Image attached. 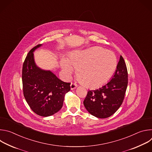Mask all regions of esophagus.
<instances>
[{
	"label": "esophagus",
	"mask_w": 152,
	"mask_h": 152,
	"mask_svg": "<svg viewBox=\"0 0 152 152\" xmlns=\"http://www.w3.org/2000/svg\"><path fill=\"white\" fill-rule=\"evenodd\" d=\"M77 87V85L75 83H71L70 85V88L71 90H75Z\"/></svg>",
	"instance_id": "34e87169"
}]
</instances>
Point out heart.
I'll list each match as a JSON object with an SVG mask.
<instances>
[{
  "label": "heart",
  "mask_w": 152,
  "mask_h": 152,
  "mask_svg": "<svg viewBox=\"0 0 152 152\" xmlns=\"http://www.w3.org/2000/svg\"><path fill=\"white\" fill-rule=\"evenodd\" d=\"M62 71L67 77L77 70L79 80L87 87H97L107 82L113 75L117 67V58L113 52L99 47L75 51L69 60L61 61Z\"/></svg>",
  "instance_id": "b5f03b06"
}]
</instances>
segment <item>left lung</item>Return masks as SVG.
<instances>
[{
  "mask_svg": "<svg viewBox=\"0 0 152 152\" xmlns=\"http://www.w3.org/2000/svg\"><path fill=\"white\" fill-rule=\"evenodd\" d=\"M126 65L122 56L114 75L102 87L89 90L84 101L86 110L93 116L105 118L113 115L121 105L127 86Z\"/></svg>",
  "mask_w": 152,
  "mask_h": 152,
  "instance_id": "1",
  "label": "left lung"
}]
</instances>
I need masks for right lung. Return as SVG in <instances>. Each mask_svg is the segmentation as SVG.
Masks as SVG:
<instances>
[{"instance_id":"right-lung-1","label":"right lung","mask_w":152,"mask_h":152,"mask_svg":"<svg viewBox=\"0 0 152 152\" xmlns=\"http://www.w3.org/2000/svg\"><path fill=\"white\" fill-rule=\"evenodd\" d=\"M42 45L32 48L26 57L22 69L23 90L31 110L38 115L49 117L62 108L65 95L70 90V83L62 81L50 70L37 66L34 52Z\"/></svg>"}]
</instances>
